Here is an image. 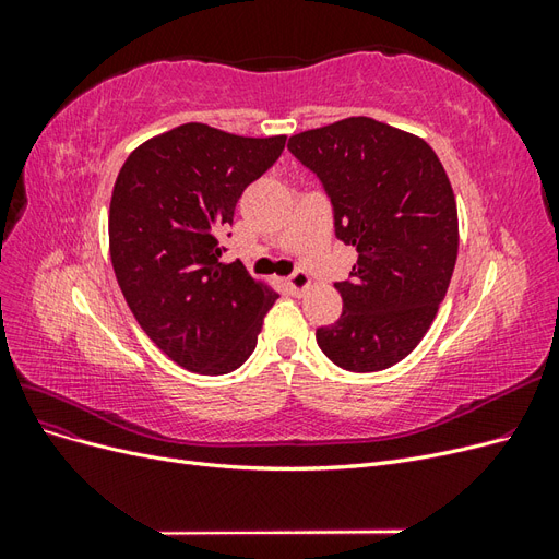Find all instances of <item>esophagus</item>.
Returning a JSON list of instances; mask_svg holds the SVG:
<instances>
[{"mask_svg": "<svg viewBox=\"0 0 559 559\" xmlns=\"http://www.w3.org/2000/svg\"><path fill=\"white\" fill-rule=\"evenodd\" d=\"M310 284H312V280H310L306 270H296V273L289 280H286V286H289V292L296 294V296L306 294L310 289Z\"/></svg>", "mask_w": 559, "mask_h": 559, "instance_id": "34e87169", "label": "esophagus"}]
</instances>
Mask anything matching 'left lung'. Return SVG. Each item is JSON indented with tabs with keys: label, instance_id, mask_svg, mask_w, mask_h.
<instances>
[{
	"label": "left lung",
	"instance_id": "8db88e82",
	"mask_svg": "<svg viewBox=\"0 0 559 559\" xmlns=\"http://www.w3.org/2000/svg\"><path fill=\"white\" fill-rule=\"evenodd\" d=\"M331 198L335 235L357 247L335 282L343 314L317 329L326 357L352 373L399 364L429 331L460 247L450 179L433 148L405 130L352 116L289 138Z\"/></svg>",
	"mask_w": 559,
	"mask_h": 559
}]
</instances>
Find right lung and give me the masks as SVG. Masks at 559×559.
I'll return each instance as SVG.
<instances>
[{
    "label": "right lung",
    "instance_id": "add662e5",
    "mask_svg": "<svg viewBox=\"0 0 559 559\" xmlns=\"http://www.w3.org/2000/svg\"><path fill=\"white\" fill-rule=\"evenodd\" d=\"M284 142L286 134L240 138L183 123L140 144L116 177L109 251L118 286L156 347L193 373L242 366L280 298L240 261H218V233Z\"/></svg>",
    "mask_w": 559,
    "mask_h": 559
}]
</instances>
